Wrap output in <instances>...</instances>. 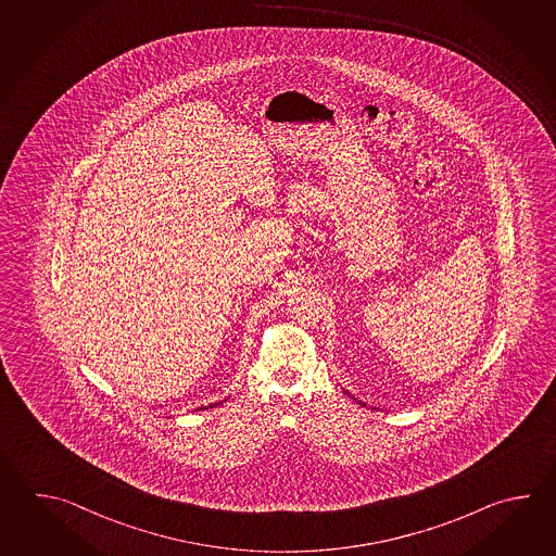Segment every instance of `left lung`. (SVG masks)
Returning a JSON list of instances; mask_svg holds the SVG:
<instances>
[{"label": "left lung", "instance_id": "8db88e82", "mask_svg": "<svg viewBox=\"0 0 556 556\" xmlns=\"http://www.w3.org/2000/svg\"><path fill=\"white\" fill-rule=\"evenodd\" d=\"M344 392H346V390H344ZM346 394H349V392H346ZM349 396H351V394H349ZM354 397V396H352ZM354 400H356V397H354ZM356 402H358V400H356ZM358 404H363V406H366V404H364V402H358Z\"/></svg>", "mask_w": 556, "mask_h": 556}]
</instances>
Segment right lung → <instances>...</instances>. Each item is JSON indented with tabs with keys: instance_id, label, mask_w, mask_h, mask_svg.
I'll return each instance as SVG.
<instances>
[{
	"instance_id": "1",
	"label": "right lung",
	"mask_w": 556,
	"mask_h": 556,
	"mask_svg": "<svg viewBox=\"0 0 556 556\" xmlns=\"http://www.w3.org/2000/svg\"><path fill=\"white\" fill-rule=\"evenodd\" d=\"M214 406H217V404H212V406H210V408H214Z\"/></svg>"
}]
</instances>
